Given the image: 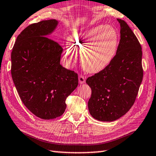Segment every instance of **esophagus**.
<instances>
[{
    "label": "esophagus",
    "instance_id": "34e87169",
    "mask_svg": "<svg viewBox=\"0 0 156 156\" xmlns=\"http://www.w3.org/2000/svg\"><path fill=\"white\" fill-rule=\"evenodd\" d=\"M78 80H79V83L80 84H84L85 82V78L82 75H80L78 76Z\"/></svg>",
    "mask_w": 156,
    "mask_h": 156
}]
</instances>
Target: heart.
I'll list each match as a JSON object with an SVG mask.
<instances>
[{"label": "heart", "instance_id": "1", "mask_svg": "<svg viewBox=\"0 0 156 156\" xmlns=\"http://www.w3.org/2000/svg\"><path fill=\"white\" fill-rule=\"evenodd\" d=\"M73 49L82 55V63L86 71L98 73L110 64L117 52L118 34L111 26L99 25L90 30L74 34L69 37ZM72 49L66 48L64 55L73 64L76 55Z\"/></svg>", "mask_w": 156, "mask_h": 156}]
</instances>
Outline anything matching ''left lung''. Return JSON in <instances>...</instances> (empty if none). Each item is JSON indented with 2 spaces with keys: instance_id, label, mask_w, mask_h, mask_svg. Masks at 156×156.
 <instances>
[{
  "instance_id": "obj_1",
  "label": "left lung",
  "mask_w": 156,
  "mask_h": 156,
  "mask_svg": "<svg viewBox=\"0 0 156 156\" xmlns=\"http://www.w3.org/2000/svg\"><path fill=\"white\" fill-rule=\"evenodd\" d=\"M117 21L121 39L114 58L86 80L92 90L89 112L101 121H113L127 113L134 104L144 76L140 42L127 23Z\"/></svg>"
}]
</instances>
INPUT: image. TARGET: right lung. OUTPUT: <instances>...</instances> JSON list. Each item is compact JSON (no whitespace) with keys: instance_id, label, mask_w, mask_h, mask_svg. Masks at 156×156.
<instances>
[{"instance_id":"obj_1","label":"right lung","mask_w":156,"mask_h":156,"mask_svg":"<svg viewBox=\"0 0 156 156\" xmlns=\"http://www.w3.org/2000/svg\"><path fill=\"white\" fill-rule=\"evenodd\" d=\"M58 21L29 25L16 37L11 52V75L25 106L37 117L64 113L66 100L78 84V74L60 64L63 48L49 38Z\"/></svg>"}]
</instances>
